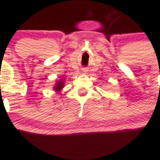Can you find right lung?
I'll use <instances>...</instances> for the list:
<instances>
[{"mask_svg":"<svg viewBox=\"0 0 160 160\" xmlns=\"http://www.w3.org/2000/svg\"><path fill=\"white\" fill-rule=\"evenodd\" d=\"M64 81H62V80H60V81H58L57 84H56V85L54 86V90L57 91H59L61 90V89L64 87Z\"/></svg>","mask_w":160,"mask_h":160,"instance_id":"right-lung-1","label":"right lung"}]
</instances>
